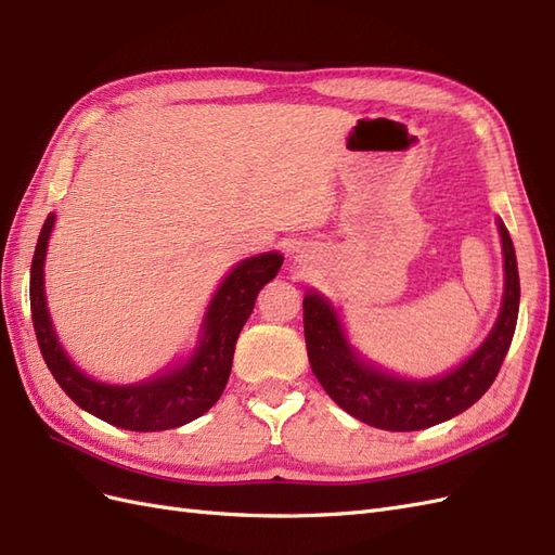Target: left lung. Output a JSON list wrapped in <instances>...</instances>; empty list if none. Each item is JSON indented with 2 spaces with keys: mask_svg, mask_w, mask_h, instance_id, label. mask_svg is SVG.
<instances>
[{
  "mask_svg": "<svg viewBox=\"0 0 555 555\" xmlns=\"http://www.w3.org/2000/svg\"><path fill=\"white\" fill-rule=\"evenodd\" d=\"M505 255V296L489 338L451 373L433 379H402L379 371L347 343L338 312L324 296L304 298L306 347L314 377L338 405L382 430H422L465 412L489 391L505 361L518 317V266L509 231L498 220Z\"/></svg>",
  "mask_w": 555,
  "mask_h": 555,
  "instance_id": "8db88e82",
  "label": "left lung"
}]
</instances>
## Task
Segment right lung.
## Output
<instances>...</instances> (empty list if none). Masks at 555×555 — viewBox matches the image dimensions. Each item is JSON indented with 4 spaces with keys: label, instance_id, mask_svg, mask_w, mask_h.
Wrapping results in <instances>:
<instances>
[{
    "label": "right lung",
    "instance_id": "add662e5",
    "mask_svg": "<svg viewBox=\"0 0 555 555\" xmlns=\"http://www.w3.org/2000/svg\"><path fill=\"white\" fill-rule=\"evenodd\" d=\"M53 224L55 215L50 212L39 233L35 259H31L29 304L43 361L64 393L102 422L139 433L178 428L208 412L220 400L229 382L233 349H236L247 317L255 310L257 294L266 282L278 275L282 255L266 251V255L249 257L233 266L210 300L204 326H201V340L188 361L153 379L113 386L88 377L57 343L43 292V263Z\"/></svg>",
    "mask_w": 555,
    "mask_h": 555
}]
</instances>
